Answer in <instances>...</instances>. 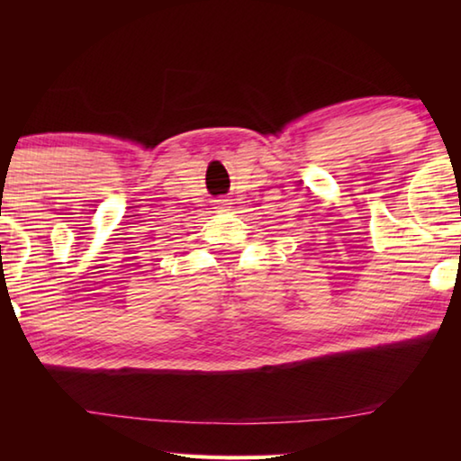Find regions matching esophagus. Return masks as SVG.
Segmentation results:
<instances>
[{
  "label": "esophagus",
  "mask_w": 461,
  "mask_h": 461,
  "mask_svg": "<svg viewBox=\"0 0 461 461\" xmlns=\"http://www.w3.org/2000/svg\"><path fill=\"white\" fill-rule=\"evenodd\" d=\"M228 205H230V199H217L215 201V207L220 209V212H225V209H228Z\"/></svg>",
  "instance_id": "1"
}]
</instances>
